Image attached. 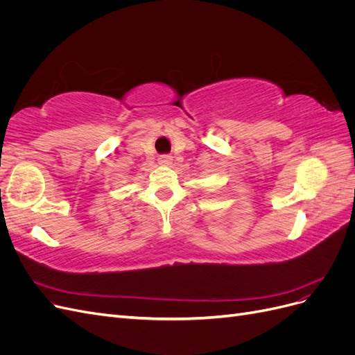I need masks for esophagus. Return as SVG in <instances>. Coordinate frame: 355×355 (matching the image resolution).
Instances as JSON below:
<instances>
[{
    "mask_svg": "<svg viewBox=\"0 0 355 355\" xmlns=\"http://www.w3.org/2000/svg\"><path fill=\"white\" fill-rule=\"evenodd\" d=\"M158 164H161V166H170L171 164V157L170 155H159L158 157Z\"/></svg>",
    "mask_w": 355,
    "mask_h": 355,
    "instance_id": "esophagus-1",
    "label": "esophagus"
}]
</instances>
